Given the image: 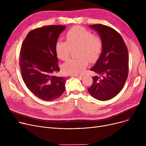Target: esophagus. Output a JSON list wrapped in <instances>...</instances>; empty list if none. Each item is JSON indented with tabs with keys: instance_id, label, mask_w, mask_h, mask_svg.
I'll use <instances>...</instances> for the list:
<instances>
[{
	"instance_id": "esophagus-1",
	"label": "esophagus",
	"mask_w": 146,
	"mask_h": 146,
	"mask_svg": "<svg viewBox=\"0 0 146 146\" xmlns=\"http://www.w3.org/2000/svg\"><path fill=\"white\" fill-rule=\"evenodd\" d=\"M72 76L73 77H76V78H81L82 76L80 75H78V74H72Z\"/></svg>"
}]
</instances>
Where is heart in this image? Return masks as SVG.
Wrapping results in <instances>:
<instances>
[{"label":"heart","mask_w":146,"mask_h":146,"mask_svg":"<svg viewBox=\"0 0 146 146\" xmlns=\"http://www.w3.org/2000/svg\"><path fill=\"white\" fill-rule=\"evenodd\" d=\"M66 38L67 41L59 40L56 43L55 49L58 58L66 60L72 49L77 47L79 58L67 60L63 66V70L68 74H82L88 66L89 60L94 62L100 56L103 47L102 38L81 27L68 29Z\"/></svg>","instance_id":"1"}]
</instances>
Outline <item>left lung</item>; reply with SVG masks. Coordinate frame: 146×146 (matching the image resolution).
<instances>
[{
  "label": "left lung",
  "mask_w": 146,
  "mask_h": 146,
  "mask_svg": "<svg viewBox=\"0 0 146 146\" xmlns=\"http://www.w3.org/2000/svg\"><path fill=\"white\" fill-rule=\"evenodd\" d=\"M90 27L97 31L103 42L101 54L90 70L98 76L88 89L93 98L108 101L123 88L128 74V52L121 35L113 28L102 24Z\"/></svg>",
  "instance_id": "1"
}]
</instances>
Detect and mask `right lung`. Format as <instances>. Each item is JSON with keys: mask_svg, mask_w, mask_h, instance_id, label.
I'll return each mask as SVG.
<instances>
[{"mask_svg": "<svg viewBox=\"0 0 146 146\" xmlns=\"http://www.w3.org/2000/svg\"><path fill=\"white\" fill-rule=\"evenodd\" d=\"M64 25H48L33 29L23 41L19 66L23 80L36 97L52 101L61 96L68 78L57 77L60 71L55 46Z\"/></svg>", "mask_w": 146, "mask_h": 146, "instance_id": "1", "label": "right lung"}]
</instances>
